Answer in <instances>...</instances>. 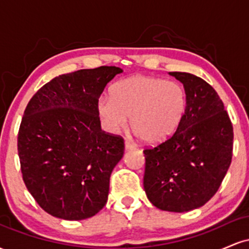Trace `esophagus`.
I'll use <instances>...</instances> for the list:
<instances>
[{
	"label": "esophagus",
	"mask_w": 249,
	"mask_h": 249,
	"mask_svg": "<svg viewBox=\"0 0 249 249\" xmlns=\"http://www.w3.org/2000/svg\"><path fill=\"white\" fill-rule=\"evenodd\" d=\"M134 147H136V144H134V142L131 141H125V148H126V150H131V148Z\"/></svg>",
	"instance_id": "1"
}]
</instances>
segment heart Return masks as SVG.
I'll return each mask as SVG.
<instances>
[{
    "instance_id": "b5f03b06",
    "label": "heart",
    "mask_w": 249,
    "mask_h": 249,
    "mask_svg": "<svg viewBox=\"0 0 249 249\" xmlns=\"http://www.w3.org/2000/svg\"><path fill=\"white\" fill-rule=\"evenodd\" d=\"M187 92L181 83L152 76H132L117 82L111 97L98 101V113L105 127L116 133L131 126L144 142L167 139L184 118Z\"/></svg>"
}]
</instances>
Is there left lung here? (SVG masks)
<instances>
[{
  "label": "left lung",
  "instance_id": "8db88e82",
  "mask_svg": "<svg viewBox=\"0 0 249 249\" xmlns=\"http://www.w3.org/2000/svg\"><path fill=\"white\" fill-rule=\"evenodd\" d=\"M170 75L186 89L187 108L172 136L144 148V190L156 207L181 213L205 205L219 190L232 161L233 125L206 81L188 72Z\"/></svg>",
  "mask_w": 249,
  "mask_h": 249
}]
</instances>
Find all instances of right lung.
I'll return each instance as SVG.
<instances>
[{
	"label": "right lung",
	"mask_w": 249,
	"mask_h": 249,
	"mask_svg": "<svg viewBox=\"0 0 249 249\" xmlns=\"http://www.w3.org/2000/svg\"><path fill=\"white\" fill-rule=\"evenodd\" d=\"M117 67L83 69L55 77L31 97L17 136L22 178L42 210L83 220L107 201L112 170L124 139L103 131L98 101Z\"/></svg>",
	"instance_id": "obj_1"
}]
</instances>
